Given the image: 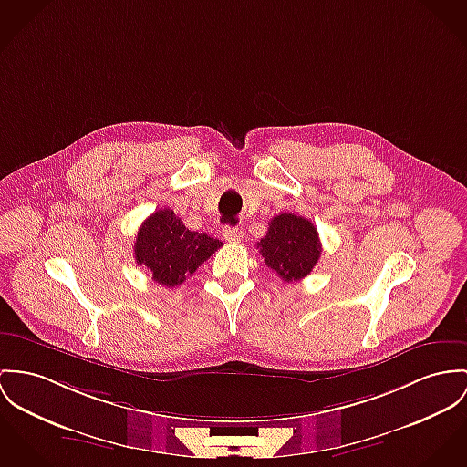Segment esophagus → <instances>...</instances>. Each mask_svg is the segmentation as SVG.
Returning <instances> with one entry per match:
<instances>
[{
    "label": "esophagus",
    "instance_id": "obj_1",
    "mask_svg": "<svg viewBox=\"0 0 467 467\" xmlns=\"http://www.w3.org/2000/svg\"><path fill=\"white\" fill-rule=\"evenodd\" d=\"M222 236H223L227 242H231V244H238V242H242L244 233H242V229H240V227L225 225V227L222 229Z\"/></svg>",
    "mask_w": 467,
    "mask_h": 467
}]
</instances>
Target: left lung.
<instances>
[{"label":"left lung","instance_id":"1","mask_svg":"<svg viewBox=\"0 0 467 467\" xmlns=\"http://www.w3.org/2000/svg\"><path fill=\"white\" fill-rule=\"evenodd\" d=\"M257 249L265 265L286 283L309 275L322 255L313 222L291 213H281L268 222L266 236L257 242Z\"/></svg>","mask_w":467,"mask_h":467}]
</instances>
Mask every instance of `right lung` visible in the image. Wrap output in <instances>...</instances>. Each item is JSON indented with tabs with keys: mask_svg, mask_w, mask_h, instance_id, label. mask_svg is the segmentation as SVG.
<instances>
[{
	"mask_svg": "<svg viewBox=\"0 0 467 467\" xmlns=\"http://www.w3.org/2000/svg\"><path fill=\"white\" fill-rule=\"evenodd\" d=\"M220 247V240L186 229L180 216L163 208L140 225L135 259L152 274L156 283L174 287L184 283Z\"/></svg>",
	"mask_w": 467,
	"mask_h": 467,
	"instance_id": "right-lung-1",
	"label": "right lung"
}]
</instances>
